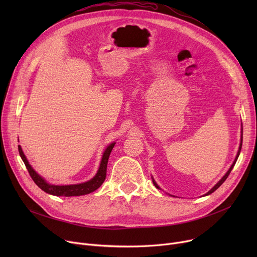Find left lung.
<instances>
[{
  "instance_id": "obj_1",
  "label": "left lung",
  "mask_w": 257,
  "mask_h": 257,
  "mask_svg": "<svg viewBox=\"0 0 257 257\" xmlns=\"http://www.w3.org/2000/svg\"><path fill=\"white\" fill-rule=\"evenodd\" d=\"M241 144H242V128H241V136H240V144H239V147H238V151H237V154H236V156H235V159H234V161H233V163H232V165H231V167L230 168H229V170L226 172V174L224 175V176L217 182V184H215L212 188H211V190L209 191V192H207L204 196H208V195H210V194H212L215 190H218V188L223 184V182L227 179V177L229 176V174H230V172H231V170L233 169V167H234V165H235V163H236V160H237V158H238V156H239V153H240V150H241ZM152 181H153V184L155 185V187L156 188H158V190H161V188L159 187V185L156 183V181L154 180V178L152 177ZM170 196H172V195H170ZM174 197V196H173Z\"/></svg>"
}]
</instances>
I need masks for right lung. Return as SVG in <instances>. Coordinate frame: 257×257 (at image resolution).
<instances>
[{
	"label": "right lung",
	"instance_id": "add662e5",
	"mask_svg": "<svg viewBox=\"0 0 257 257\" xmlns=\"http://www.w3.org/2000/svg\"><path fill=\"white\" fill-rule=\"evenodd\" d=\"M115 145V142L111 143L106 147V149L103 152L102 159L100 163V167L97 171V174L85 182L82 183H78V184H70V185H56V184H51L46 181L45 178H43L40 175L31 167L29 164L28 159H27L26 155L24 154L22 147L19 145V152L20 155L24 161V164L28 170L31 178L35 182V184L42 188V190L50 195L53 196H62V197H74V196H82V195H87L96 190L102 185L106 178V170H107V164H108V158H109V155L113 149V147Z\"/></svg>",
	"mask_w": 257,
	"mask_h": 257
}]
</instances>
